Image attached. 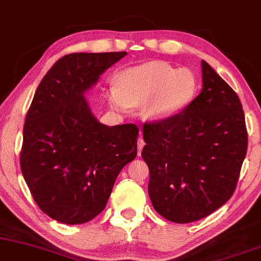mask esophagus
<instances>
[{"label": "esophagus", "mask_w": 261, "mask_h": 261, "mask_svg": "<svg viewBox=\"0 0 261 261\" xmlns=\"http://www.w3.org/2000/svg\"><path fill=\"white\" fill-rule=\"evenodd\" d=\"M144 145H145V142H144L143 137H139V139H138V155L142 154V150L144 148Z\"/></svg>", "instance_id": "esophagus-1"}]
</instances>
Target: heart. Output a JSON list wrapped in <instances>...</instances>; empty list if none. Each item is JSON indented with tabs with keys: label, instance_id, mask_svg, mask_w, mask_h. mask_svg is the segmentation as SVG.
I'll return each instance as SVG.
<instances>
[{
	"label": "heart",
	"instance_id": "b5f03b06",
	"mask_svg": "<svg viewBox=\"0 0 261 261\" xmlns=\"http://www.w3.org/2000/svg\"><path fill=\"white\" fill-rule=\"evenodd\" d=\"M197 90V76L191 69L149 62L119 72L115 87L107 90L106 97L110 105L119 111L146 103L149 117L165 119L186 109Z\"/></svg>",
	"mask_w": 261,
	"mask_h": 261
}]
</instances>
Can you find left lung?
I'll list each match as a JSON object with an SVG mask.
<instances>
[{
	"mask_svg": "<svg viewBox=\"0 0 261 261\" xmlns=\"http://www.w3.org/2000/svg\"><path fill=\"white\" fill-rule=\"evenodd\" d=\"M203 90L186 109L143 127L154 209L176 223L204 219L233 195L248 132L236 91L201 61Z\"/></svg>",
	"mask_w": 261,
	"mask_h": 261,
	"instance_id": "1",
	"label": "left lung"
}]
</instances>
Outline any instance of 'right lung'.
I'll return each instance as SVG.
<instances>
[{
	"label": "right lung",
	"instance_id": "add662e5",
	"mask_svg": "<svg viewBox=\"0 0 261 261\" xmlns=\"http://www.w3.org/2000/svg\"><path fill=\"white\" fill-rule=\"evenodd\" d=\"M127 52L66 55L46 73L25 116L20 168L34 200L78 225L105 209L118 173L137 156L139 129L97 122L83 94Z\"/></svg>",
	"mask_w": 261,
	"mask_h": 261
}]
</instances>
